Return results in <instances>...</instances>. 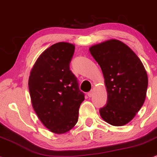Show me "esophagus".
Here are the masks:
<instances>
[{"mask_svg": "<svg viewBox=\"0 0 157 157\" xmlns=\"http://www.w3.org/2000/svg\"><path fill=\"white\" fill-rule=\"evenodd\" d=\"M93 90H90L89 93H87V95H88V96H89V97H92V96H93Z\"/></svg>", "mask_w": 157, "mask_h": 157, "instance_id": "1", "label": "esophagus"}]
</instances>
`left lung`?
<instances>
[{
  "label": "left lung",
  "mask_w": 157,
  "mask_h": 157,
  "mask_svg": "<svg viewBox=\"0 0 157 157\" xmlns=\"http://www.w3.org/2000/svg\"><path fill=\"white\" fill-rule=\"evenodd\" d=\"M92 56L98 63L105 79L107 101L100 115L112 126L126 125L144 104L148 75L143 63L128 46L111 40L92 46Z\"/></svg>",
  "instance_id": "8db88e82"
}]
</instances>
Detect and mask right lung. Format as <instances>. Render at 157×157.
<instances>
[{
  "mask_svg": "<svg viewBox=\"0 0 157 157\" xmlns=\"http://www.w3.org/2000/svg\"><path fill=\"white\" fill-rule=\"evenodd\" d=\"M75 47L58 42L40 55L31 70L29 88L33 108L46 128L56 134L76 124L84 100L78 80L70 70Z\"/></svg>",
  "mask_w": 157,
  "mask_h": 157,
  "instance_id": "obj_1",
  "label": "right lung"
}]
</instances>
